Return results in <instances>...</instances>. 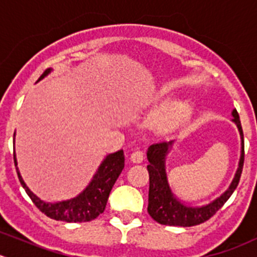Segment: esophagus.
Returning a JSON list of instances; mask_svg holds the SVG:
<instances>
[{
  "label": "esophagus",
  "instance_id": "esophagus-1",
  "mask_svg": "<svg viewBox=\"0 0 257 257\" xmlns=\"http://www.w3.org/2000/svg\"><path fill=\"white\" fill-rule=\"evenodd\" d=\"M131 161L134 162V164H141L143 161V152L141 150H137L132 153L131 156Z\"/></svg>",
  "mask_w": 257,
  "mask_h": 257
}]
</instances>
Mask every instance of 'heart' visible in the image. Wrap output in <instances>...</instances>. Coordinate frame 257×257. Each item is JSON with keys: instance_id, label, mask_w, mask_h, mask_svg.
<instances>
[{"instance_id": "b5f03b06", "label": "heart", "mask_w": 257, "mask_h": 257, "mask_svg": "<svg viewBox=\"0 0 257 257\" xmlns=\"http://www.w3.org/2000/svg\"><path fill=\"white\" fill-rule=\"evenodd\" d=\"M186 116H188V107L184 104L176 102V104H172L169 107H166L161 114L156 117V124L160 129L169 131V129L179 125L180 123H183Z\"/></svg>"}]
</instances>
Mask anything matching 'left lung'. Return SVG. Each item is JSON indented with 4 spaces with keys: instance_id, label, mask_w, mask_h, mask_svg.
<instances>
[{
    "instance_id": "8db88e82",
    "label": "left lung",
    "mask_w": 257,
    "mask_h": 257,
    "mask_svg": "<svg viewBox=\"0 0 257 257\" xmlns=\"http://www.w3.org/2000/svg\"><path fill=\"white\" fill-rule=\"evenodd\" d=\"M234 124L238 128L241 134L242 147L241 158H239L238 169H237L234 179L231 185L220 196L207 204H191L183 200L177 194H175V188H172V181L166 174V155L171 142H157L148 147L147 170L150 174V191H148V213L151 217L165 226H180L191 227L200 224L209 219L215 214L220 208L224 205L229 196L236 190L237 185L241 179L242 169L244 161V145H243V132H242L241 121L237 110L232 111Z\"/></svg>"
}]
</instances>
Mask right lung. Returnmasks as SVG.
<instances>
[{"label": "right lung", "instance_id": "add662e5", "mask_svg": "<svg viewBox=\"0 0 257 257\" xmlns=\"http://www.w3.org/2000/svg\"><path fill=\"white\" fill-rule=\"evenodd\" d=\"M50 72V68L45 69L44 73L39 77L42 80ZM14 161L16 164V158L14 155ZM124 169V152L123 150L117 152L110 153L104 158V161L99 166L96 174L91 179L86 189H83L78 195L73 198L66 199L59 201H44L38 198L34 193H31L30 189L25 185L20 172L18 171L19 180L23 188L25 189L26 194L30 196L38 209L44 213L47 217L56 220H63V222H90L99 217L106 207L107 199H109L110 191L114 186L115 181L119 177L120 172ZM18 170V169H16Z\"/></svg>", "mask_w": 257, "mask_h": 257}]
</instances>
